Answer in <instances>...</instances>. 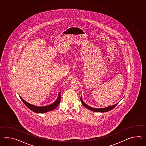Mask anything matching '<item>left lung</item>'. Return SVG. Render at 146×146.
<instances>
[{"label":"left lung","mask_w":146,"mask_h":146,"mask_svg":"<svg viewBox=\"0 0 146 146\" xmlns=\"http://www.w3.org/2000/svg\"><path fill=\"white\" fill-rule=\"evenodd\" d=\"M80 100L81 101L82 104H83V106L86 107L87 109L90 110L92 111L93 112H107L108 111H111V110L113 109H114L115 108L116 106H117L118 104V103H116L114 105H113V106H108V107H106V108H92V107H91L90 106H88L87 104H86L84 102L82 98V96H81Z\"/></svg>","instance_id":"1"}]
</instances>
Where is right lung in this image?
Returning a JSON list of instances; mask_svg holds the SVG:
<instances>
[{
	"mask_svg": "<svg viewBox=\"0 0 146 146\" xmlns=\"http://www.w3.org/2000/svg\"><path fill=\"white\" fill-rule=\"evenodd\" d=\"M60 92L61 91L59 92L58 93V96L57 98L56 101L53 103L51 104H49L46 106H33L32 104H31L30 103L25 101L24 100L22 99L21 96H20V99H21L23 102L24 103L25 105L28 107L29 109L31 110L33 112L36 113H44L46 112H49L53 111L54 109H56V108L58 106L59 103L60 102Z\"/></svg>",
	"mask_w": 146,
	"mask_h": 146,
	"instance_id": "1",
	"label": "right lung"
}]
</instances>
